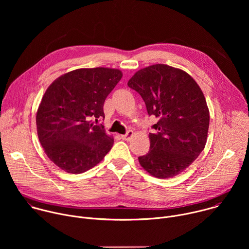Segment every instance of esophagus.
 Returning a JSON list of instances; mask_svg holds the SVG:
<instances>
[{
	"label": "esophagus",
	"instance_id": "obj_1",
	"mask_svg": "<svg viewBox=\"0 0 249 249\" xmlns=\"http://www.w3.org/2000/svg\"><path fill=\"white\" fill-rule=\"evenodd\" d=\"M134 136V132L132 130H129L125 135H122L121 138L124 140V141H130Z\"/></svg>",
	"mask_w": 249,
	"mask_h": 249
}]
</instances>
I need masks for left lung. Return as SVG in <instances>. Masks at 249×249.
Instances as JSON below:
<instances>
[{
  "label": "left lung",
  "mask_w": 249,
  "mask_h": 249,
  "mask_svg": "<svg viewBox=\"0 0 249 249\" xmlns=\"http://www.w3.org/2000/svg\"><path fill=\"white\" fill-rule=\"evenodd\" d=\"M128 87L144 99L159 121L150 133V151L139 157L147 172L170 178L186 169L205 148L210 113L203 91L183 70L156 64L138 72Z\"/></svg>",
  "instance_id": "obj_1"
}]
</instances>
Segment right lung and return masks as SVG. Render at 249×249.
<instances>
[{"instance_id": "1", "label": "right lung", "mask_w": 249, "mask_h": 249, "mask_svg": "<svg viewBox=\"0 0 249 249\" xmlns=\"http://www.w3.org/2000/svg\"><path fill=\"white\" fill-rule=\"evenodd\" d=\"M122 76L118 69H77L46 89L36 113L37 135L49 160L64 171L85 172L112 148L113 137L92 119L104 117L105 98Z\"/></svg>"}]
</instances>
